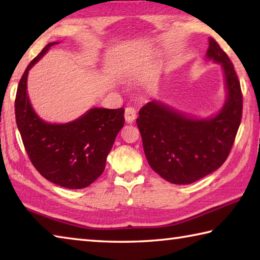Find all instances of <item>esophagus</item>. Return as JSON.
Returning a JSON list of instances; mask_svg holds the SVG:
<instances>
[{
    "label": "esophagus",
    "instance_id": "1",
    "mask_svg": "<svg viewBox=\"0 0 260 260\" xmlns=\"http://www.w3.org/2000/svg\"><path fill=\"white\" fill-rule=\"evenodd\" d=\"M136 118V110L132 107L126 108L125 110V120L128 122V124H132L135 120Z\"/></svg>",
    "mask_w": 260,
    "mask_h": 260
}]
</instances>
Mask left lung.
<instances>
[{"label": "left lung", "instance_id": "1", "mask_svg": "<svg viewBox=\"0 0 260 260\" xmlns=\"http://www.w3.org/2000/svg\"><path fill=\"white\" fill-rule=\"evenodd\" d=\"M206 57L221 64L225 73L227 100L217 116L195 119L151 101L136 119L149 165L171 183H192L218 170L230 155L241 124L243 96L234 65L212 38Z\"/></svg>", "mask_w": 260, "mask_h": 260}]
</instances>
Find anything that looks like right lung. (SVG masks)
<instances>
[{
	"mask_svg": "<svg viewBox=\"0 0 260 260\" xmlns=\"http://www.w3.org/2000/svg\"><path fill=\"white\" fill-rule=\"evenodd\" d=\"M56 43H48L26 68L16 94V122L38 172L60 187L81 189L103 173L114 139L125 124V110L93 108L68 124H48L39 118L27 95L28 71Z\"/></svg>",
	"mask_w": 260,
	"mask_h": 260,
	"instance_id": "add662e5",
	"label": "right lung"
}]
</instances>
